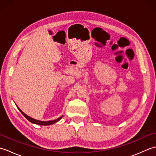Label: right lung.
Returning a JSON list of instances; mask_svg holds the SVG:
<instances>
[{
  "instance_id": "1",
  "label": "right lung",
  "mask_w": 156,
  "mask_h": 156,
  "mask_svg": "<svg viewBox=\"0 0 156 156\" xmlns=\"http://www.w3.org/2000/svg\"><path fill=\"white\" fill-rule=\"evenodd\" d=\"M17 107V106H16ZM17 108H19V110L20 111V112H21V113L23 114V115L24 116V117L27 119V120H29V121H30L31 122H32V123H35V124H37V125H51V124H54L55 123V122H58L59 120H60V119L62 118L63 116H61L60 117H59L58 119H55V120L54 121H39V120H36V119H33L30 117H29L28 115H27L26 114H25L24 112H23L21 109H20L18 107Z\"/></svg>"
}]
</instances>
